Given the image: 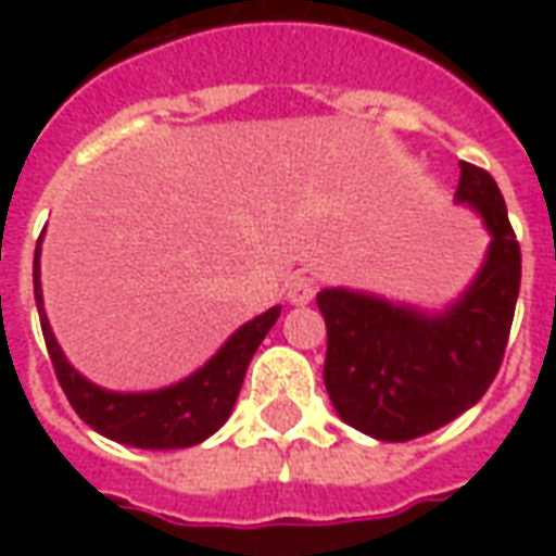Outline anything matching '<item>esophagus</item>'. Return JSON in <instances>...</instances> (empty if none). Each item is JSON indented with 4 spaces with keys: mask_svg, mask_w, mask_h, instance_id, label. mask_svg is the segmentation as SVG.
Listing matches in <instances>:
<instances>
[{
    "mask_svg": "<svg viewBox=\"0 0 556 556\" xmlns=\"http://www.w3.org/2000/svg\"><path fill=\"white\" fill-rule=\"evenodd\" d=\"M286 298H289L291 306H306L315 298V279L294 277L286 289Z\"/></svg>",
    "mask_w": 556,
    "mask_h": 556,
    "instance_id": "1",
    "label": "esophagus"
}]
</instances>
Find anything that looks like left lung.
I'll use <instances>...</instances> for the list:
<instances>
[{
  "mask_svg": "<svg viewBox=\"0 0 556 556\" xmlns=\"http://www.w3.org/2000/svg\"><path fill=\"white\" fill-rule=\"evenodd\" d=\"M455 202L491 235L477 277L443 309H419L354 289H321L325 387L351 429L375 441H414L473 408L501 369L521 250L489 172L462 163Z\"/></svg>",
  "mask_w": 556,
  "mask_h": 556,
  "instance_id": "left-lung-1",
  "label": "left lung"
}]
</instances>
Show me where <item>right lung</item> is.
Masks as SVG:
<instances>
[{
	"label": "right lung",
	"instance_id": "obj_1",
	"mask_svg": "<svg viewBox=\"0 0 556 556\" xmlns=\"http://www.w3.org/2000/svg\"><path fill=\"white\" fill-rule=\"evenodd\" d=\"M31 277H35V303L41 315L43 342L67 402L74 405L79 419L98 434L137 450H184L207 441L229 419L241 393L247 366L253 361L255 349L262 345V339L267 337V330L277 325L282 309V306H270L267 313L255 315L253 321L238 327L205 366H199L181 381L142 393H115L106 387L91 384L86 375H79L67 363L62 345L55 342L53 327L43 313L41 241L35 247Z\"/></svg>",
	"mask_w": 556,
	"mask_h": 556
}]
</instances>
